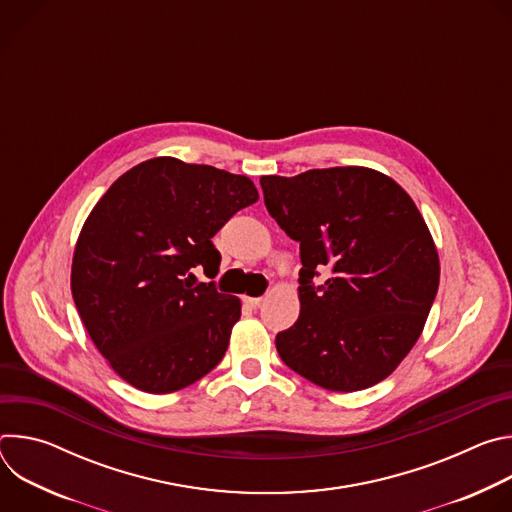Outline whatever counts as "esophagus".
Here are the masks:
<instances>
[{
	"label": "esophagus",
	"mask_w": 512,
	"mask_h": 512,
	"mask_svg": "<svg viewBox=\"0 0 512 512\" xmlns=\"http://www.w3.org/2000/svg\"><path fill=\"white\" fill-rule=\"evenodd\" d=\"M245 302V306L247 308H251V310H255V308H259L261 306V302H263V298H245L243 300Z\"/></svg>",
	"instance_id": "34e87169"
}]
</instances>
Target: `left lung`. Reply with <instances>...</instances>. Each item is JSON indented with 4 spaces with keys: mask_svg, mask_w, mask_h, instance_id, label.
Segmentation results:
<instances>
[{
    "mask_svg": "<svg viewBox=\"0 0 512 512\" xmlns=\"http://www.w3.org/2000/svg\"><path fill=\"white\" fill-rule=\"evenodd\" d=\"M261 188L304 265L300 318L275 336L281 360L328 391L381 383L421 336L440 285V257L415 202L362 166L261 176ZM324 266L333 277L314 288Z\"/></svg>",
    "mask_w": 512,
    "mask_h": 512,
    "instance_id": "1",
    "label": "left lung"
}]
</instances>
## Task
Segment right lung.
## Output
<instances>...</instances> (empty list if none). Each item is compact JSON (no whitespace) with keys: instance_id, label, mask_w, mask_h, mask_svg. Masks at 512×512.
I'll list each match as a JSON object with an SVG mask.
<instances>
[{"instance_id":"obj_1","label":"right lung","mask_w":512,"mask_h":512,"mask_svg":"<svg viewBox=\"0 0 512 512\" xmlns=\"http://www.w3.org/2000/svg\"><path fill=\"white\" fill-rule=\"evenodd\" d=\"M259 192L247 176L162 156L119 176L81 229L70 289L109 367L131 387L180 391L223 360L241 300L196 283L212 237Z\"/></svg>"}]
</instances>
